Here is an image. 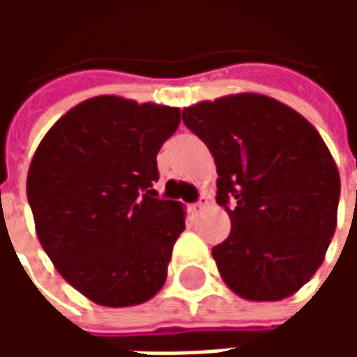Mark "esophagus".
<instances>
[{
	"mask_svg": "<svg viewBox=\"0 0 357 357\" xmlns=\"http://www.w3.org/2000/svg\"><path fill=\"white\" fill-rule=\"evenodd\" d=\"M206 206H208V201H206V197H201V201L195 202V204H191V212H193L195 216H199L201 212H204V210H206Z\"/></svg>",
	"mask_w": 357,
	"mask_h": 357,
	"instance_id": "1",
	"label": "esophagus"
}]
</instances>
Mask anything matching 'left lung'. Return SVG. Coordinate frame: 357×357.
Instances as JSON below:
<instances>
[{
  "instance_id": "8db88e82",
  "label": "left lung",
  "mask_w": 357,
  "mask_h": 357,
  "mask_svg": "<svg viewBox=\"0 0 357 357\" xmlns=\"http://www.w3.org/2000/svg\"><path fill=\"white\" fill-rule=\"evenodd\" d=\"M183 124L214 156L216 201L231 220L229 237L212 248L224 283L252 302L292 296L321 266L337 229L340 176L319 132L260 93L185 107Z\"/></svg>"
}]
</instances>
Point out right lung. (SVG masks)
Returning <instances> with one entry per match:
<instances>
[{"label": "right lung", "mask_w": 357, "mask_h": 357, "mask_svg": "<svg viewBox=\"0 0 357 357\" xmlns=\"http://www.w3.org/2000/svg\"><path fill=\"white\" fill-rule=\"evenodd\" d=\"M179 120L178 107L99 95L59 118L36 149L26 195L38 239L66 283L99 306H137L166 281L185 210L151 187Z\"/></svg>", "instance_id": "right-lung-1"}]
</instances>
